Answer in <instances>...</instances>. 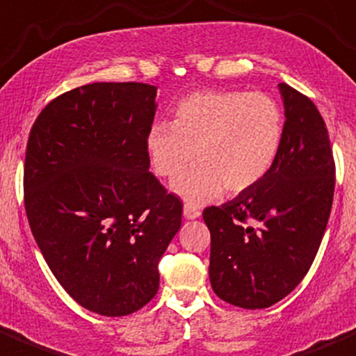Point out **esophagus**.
<instances>
[{
    "instance_id": "1",
    "label": "esophagus",
    "mask_w": 356,
    "mask_h": 356,
    "mask_svg": "<svg viewBox=\"0 0 356 356\" xmlns=\"http://www.w3.org/2000/svg\"><path fill=\"white\" fill-rule=\"evenodd\" d=\"M182 216H184V219H188V220L196 219V217H200V210L193 205H186L184 210H182Z\"/></svg>"
}]
</instances>
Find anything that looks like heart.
Here are the masks:
<instances>
[{"mask_svg":"<svg viewBox=\"0 0 356 356\" xmlns=\"http://www.w3.org/2000/svg\"><path fill=\"white\" fill-rule=\"evenodd\" d=\"M285 136V115L275 97L261 92L198 90L184 95L172 122L147 130L146 153L161 179H172L193 160L172 188L191 205L220 191L238 195L270 174Z\"/></svg>","mask_w":356,"mask_h":356,"instance_id":"1","label":"heart"}]
</instances>
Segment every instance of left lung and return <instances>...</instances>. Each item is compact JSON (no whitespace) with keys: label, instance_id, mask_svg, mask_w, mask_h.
Instances as JSON below:
<instances>
[{"label":"left lung","instance_id":"1","mask_svg":"<svg viewBox=\"0 0 356 356\" xmlns=\"http://www.w3.org/2000/svg\"><path fill=\"white\" fill-rule=\"evenodd\" d=\"M285 136L277 163L254 188L207 207L209 277L222 301L270 308L312 268L334 200L336 163L329 130L309 97L280 83Z\"/></svg>","mask_w":356,"mask_h":356}]
</instances>
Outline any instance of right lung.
Here are the masks:
<instances>
[{
  "mask_svg": "<svg viewBox=\"0 0 356 356\" xmlns=\"http://www.w3.org/2000/svg\"><path fill=\"white\" fill-rule=\"evenodd\" d=\"M156 86L92 83L38 115L24 163V205L48 268L83 308L123 316L160 285L158 262L182 202L149 172Z\"/></svg>",
  "mask_w": 356,
  "mask_h": 356,
  "instance_id": "obj_1",
  "label": "right lung"
}]
</instances>
